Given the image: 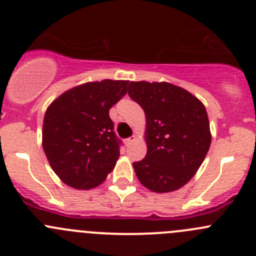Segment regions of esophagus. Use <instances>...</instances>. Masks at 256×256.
Returning a JSON list of instances; mask_svg holds the SVG:
<instances>
[{
    "mask_svg": "<svg viewBox=\"0 0 256 256\" xmlns=\"http://www.w3.org/2000/svg\"><path fill=\"white\" fill-rule=\"evenodd\" d=\"M135 140H136V138H135V136H132V138H126V141H125L126 146H131V144H132L134 142H135Z\"/></svg>",
    "mask_w": 256,
    "mask_h": 256,
    "instance_id": "1",
    "label": "esophagus"
}]
</instances>
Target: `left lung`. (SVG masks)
I'll return each instance as SVG.
<instances>
[{
	"instance_id": "1",
	"label": "left lung",
	"mask_w": 256,
	"mask_h": 256,
	"mask_svg": "<svg viewBox=\"0 0 256 256\" xmlns=\"http://www.w3.org/2000/svg\"><path fill=\"white\" fill-rule=\"evenodd\" d=\"M128 92L147 120V154L134 162L136 176L152 192L178 190L194 176L210 146L204 105L170 82H131Z\"/></svg>"
}]
</instances>
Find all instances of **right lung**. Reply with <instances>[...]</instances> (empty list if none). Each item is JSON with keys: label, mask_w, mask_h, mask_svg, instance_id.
<instances>
[{"label": "right lung", "mask_w": 256, "mask_h": 256, "mask_svg": "<svg viewBox=\"0 0 256 256\" xmlns=\"http://www.w3.org/2000/svg\"><path fill=\"white\" fill-rule=\"evenodd\" d=\"M128 80L85 82L54 100L43 121V150L66 184L90 190L102 183L120 156L109 110L128 92Z\"/></svg>", "instance_id": "obj_1"}]
</instances>
